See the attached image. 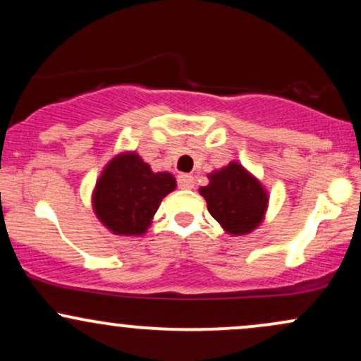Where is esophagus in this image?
<instances>
[{
    "mask_svg": "<svg viewBox=\"0 0 361 361\" xmlns=\"http://www.w3.org/2000/svg\"><path fill=\"white\" fill-rule=\"evenodd\" d=\"M195 185V180L192 175H186V173H181V175H178V186L183 190H190L193 188Z\"/></svg>",
    "mask_w": 361,
    "mask_h": 361,
    "instance_id": "34e87169",
    "label": "esophagus"
}]
</instances>
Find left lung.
Returning <instances> with one entry per match:
<instances>
[{"mask_svg":"<svg viewBox=\"0 0 361 361\" xmlns=\"http://www.w3.org/2000/svg\"><path fill=\"white\" fill-rule=\"evenodd\" d=\"M209 180L200 193L210 215L227 233L241 235L259 226L268 204L267 192L241 164L231 163L209 175Z\"/></svg>","mask_w":361,"mask_h":361,"instance_id":"8db88e82","label":"left lung"}]
</instances>
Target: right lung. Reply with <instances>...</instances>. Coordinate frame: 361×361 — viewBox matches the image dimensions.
<instances>
[{
    "instance_id": "add662e5",
    "label": "right lung",
    "mask_w": 361,
    "mask_h": 361,
    "mask_svg": "<svg viewBox=\"0 0 361 361\" xmlns=\"http://www.w3.org/2000/svg\"><path fill=\"white\" fill-rule=\"evenodd\" d=\"M176 188L169 173H152L140 157L120 154L103 169L93 193L98 219L114 234L140 235L146 233L161 200Z\"/></svg>"
}]
</instances>
